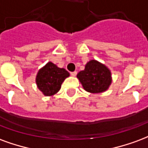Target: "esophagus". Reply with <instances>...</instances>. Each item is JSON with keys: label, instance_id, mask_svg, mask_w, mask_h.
I'll use <instances>...</instances> for the list:
<instances>
[{"label": "esophagus", "instance_id": "obj_1", "mask_svg": "<svg viewBox=\"0 0 148 148\" xmlns=\"http://www.w3.org/2000/svg\"><path fill=\"white\" fill-rule=\"evenodd\" d=\"M76 74H77L76 72H73V73H71V75H72V76H75Z\"/></svg>", "mask_w": 148, "mask_h": 148}]
</instances>
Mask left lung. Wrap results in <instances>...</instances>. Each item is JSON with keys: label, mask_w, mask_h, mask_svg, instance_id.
Masks as SVG:
<instances>
[{"label": "left lung", "mask_w": 148, "mask_h": 148, "mask_svg": "<svg viewBox=\"0 0 148 148\" xmlns=\"http://www.w3.org/2000/svg\"><path fill=\"white\" fill-rule=\"evenodd\" d=\"M82 86L86 91L92 94L104 92L110 86L112 83L110 70L104 64L90 60L86 64L84 70L77 74Z\"/></svg>", "instance_id": "1"}]
</instances>
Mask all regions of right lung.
Listing matches in <instances>:
<instances>
[{
    "mask_svg": "<svg viewBox=\"0 0 148 148\" xmlns=\"http://www.w3.org/2000/svg\"><path fill=\"white\" fill-rule=\"evenodd\" d=\"M69 75V73L64 69L49 61L38 70L35 82L45 96H52L60 90L64 80Z\"/></svg>",
    "mask_w": 148,
    "mask_h": 148,
    "instance_id": "1",
    "label": "right lung"
}]
</instances>
